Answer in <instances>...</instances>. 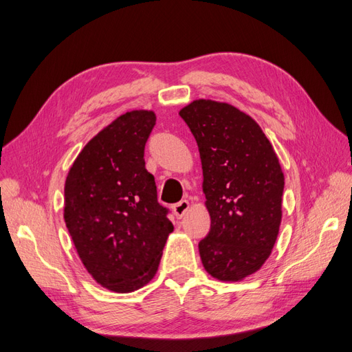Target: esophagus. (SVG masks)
<instances>
[{
    "label": "esophagus",
    "instance_id": "esophagus-1",
    "mask_svg": "<svg viewBox=\"0 0 352 352\" xmlns=\"http://www.w3.org/2000/svg\"><path fill=\"white\" fill-rule=\"evenodd\" d=\"M173 209H174V213L177 218H183L187 213V210L190 209V203H188V200H181L177 203V205H174Z\"/></svg>",
    "mask_w": 352,
    "mask_h": 352
}]
</instances>
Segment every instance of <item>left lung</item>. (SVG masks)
<instances>
[{
  "instance_id": "8db88e82",
  "label": "left lung",
  "mask_w": 352,
  "mask_h": 352,
  "mask_svg": "<svg viewBox=\"0 0 352 352\" xmlns=\"http://www.w3.org/2000/svg\"><path fill=\"white\" fill-rule=\"evenodd\" d=\"M197 142L210 231L201 263L219 280L254 274L272 253L282 219L283 173L258 124L235 107L197 99L179 111Z\"/></svg>"
}]
</instances>
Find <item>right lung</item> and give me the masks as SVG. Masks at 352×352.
I'll return each instance as SVG.
<instances>
[{
    "mask_svg": "<svg viewBox=\"0 0 352 352\" xmlns=\"http://www.w3.org/2000/svg\"><path fill=\"white\" fill-rule=\"evenodd\" d=\"M153 111H130L99 131L72 165L64 187V221L92 278L131 292L152 280L174 226L157 201L144 166Z\"/></svg>",
    "mask_w": 352,
    "mask_h": 352,
    "instance_id": "obj_1",
    "label": "right lung"
}]
</instances>
